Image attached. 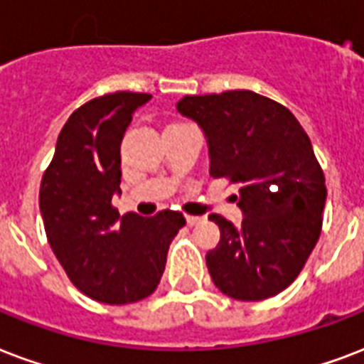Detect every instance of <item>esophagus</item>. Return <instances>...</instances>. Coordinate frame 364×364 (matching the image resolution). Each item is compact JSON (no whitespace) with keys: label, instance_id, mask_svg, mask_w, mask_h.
Masks as SVG:
<instances>
[{"label":"esophagus","instance_id":"obj_1","mask_svg":"<svg viewBox=\"0 0 364 364\" xmlns=\"http://www.w3.org/2000/svg\"><path fill=\"white\" fill-rule=\"evenodd\" d=\"M202 218H198V215H187V225H196V223H200Z\"/></svg>","mask_w":364,"mask_h":364}]
</instances>
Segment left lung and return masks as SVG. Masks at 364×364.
<instances>
[{
    "label": "left lung",
    "instance_id": "obj_1",
    "mask_svg": "<svg viewBox=\"0 0 364 364\" xmlns=\"http://www.w3.org/2000/svg\"><path fill=\"white\" fill-rule=\"evenodd\" d=\"M177 110L206 135L210 176L238 183L242 225L212 213L219 244L206 254L213 284L259 301L296 281L315 248L326 200L324 173L296 116L254 91L187 95Z\"/></svg>",
    "mask_w": 364,
    "mask_h": 364
}]
</instances>
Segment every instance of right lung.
<instances>
[{"label":"right lung","mask_w":364,"mask_h":364,"mask_svg":"<svg viewBox=\"0 0 364 364\" xmlns=\"http://www.w3.org/2000/svg\"><path fill=\"white\" fill-rule=\"evenodd\" d=\"M149 93L116 91L72 112L60 129L40 187L47 240L74 282L91 299L133 304L156 290L183 213L162 210L152 218L120 215V143L133 112Z\"/></svg>","instance_id":"add662e5"}]
</instances>
